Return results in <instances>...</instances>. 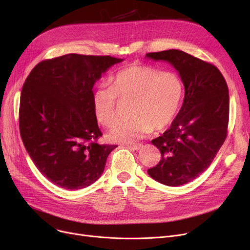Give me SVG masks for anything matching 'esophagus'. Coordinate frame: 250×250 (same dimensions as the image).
<instances>
[{"label": "esophagus", "mask_w": 250, "mask_h": 250, "mask_svg": "<svg viewBox=\"0 0 250 250\" xmlns=\"http://www.w3.org/2000/svg\"><path fill=\"white\" fill-rule=\"evenodd\" d=\"M127 147L134 150H140L143 147V144H130V145H127Z\"/></svg>", "instance_id": "esophagus-1"}]
</instances>
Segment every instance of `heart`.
Here are the masks:
<instances>
[{
  "mask_svg": "<svg viewBox=\"0 0 250 250\" xmlns=\"http://www.w3.org/2000/svg\"><path fill=\"white\" fill-rule=\"evenodd\" d=\"M182 96V86L171 73H160L146 64H130L118 72L111 86H98L92 95L96 120L106 127L120 121L118 100L132 103L126 124L109 133L113 142L133 143L152 132H160L175 118Z\"/></svg>",
  "mask_w": 250,
  "mask_h": 250,
  "instance_id": "b5f03b06",
  "label": "heart"
}]
</instances>
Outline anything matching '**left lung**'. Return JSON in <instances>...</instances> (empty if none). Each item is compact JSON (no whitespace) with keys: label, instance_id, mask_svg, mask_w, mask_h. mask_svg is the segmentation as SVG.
<instances>
[{"label":"left lung","instance_id":"obj_1","mask_svg":"<svg viewBox=\"0 0 250 250\" xmlns=\"http://www.w3.org/2000/svg\"><path fill=\"white\" fill-rule=\"evenodd\" d=\"M146 57L171 63L186 90L172 125L152 140L162 157L148 173L165 186L186 185L206 171L227 138L228 86L216 65L185 51L169 49Z\"/></svg>","mask_w":250,"mask_h":250}]
</instances>
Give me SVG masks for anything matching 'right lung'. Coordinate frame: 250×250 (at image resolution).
<instances>
[{
    "mask_svg": "<svg viewBox=\"0 0 250 250\" xmlns=\"http://www.w3.org/2000/svg\"><path fill=\"white\" fill-rule=\"evenodd\" d=\"M122 61L69 54L42 61L26 78L19 107L21 139L37 169L59 188L92 185L117 147L97 143L102 133L92 89L102 73Z\"/></svg>",
    "mask_w": 250,
    "mask_h": 250,
    "instance_id": "1",
    "label": "right lung"
}]
</instances>
